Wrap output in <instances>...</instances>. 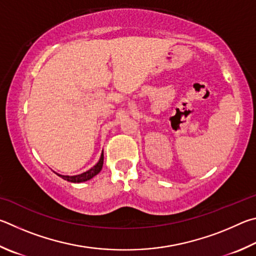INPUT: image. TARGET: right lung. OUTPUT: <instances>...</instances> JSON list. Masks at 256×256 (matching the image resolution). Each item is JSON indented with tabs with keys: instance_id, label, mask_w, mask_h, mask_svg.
Wrapping results in <instances>:
<instances>
[{
	"instance_id": "add662e5",
	"label": "right lung",
	"mask_w": 256,
	"mask_h": 256,
	"mask_svg": "<svg viewBox=\"0 0 256 256\" xmlns=\"http://www.w3.org/2000/svg\"><path fill=\"white\" fill-rule=\"evenodd\" d=\"M103 166V152L101 154V158L98 160V162L94 165L92 168H90L88 171L84 172L82 174H78V176H62V174H57L58 176H60L62 178H64V180L68 181V182H73V183H80V182H85L90 180V178H92L93 176H96V174L101 171Z\"/></svg>"
}]
</instances>
